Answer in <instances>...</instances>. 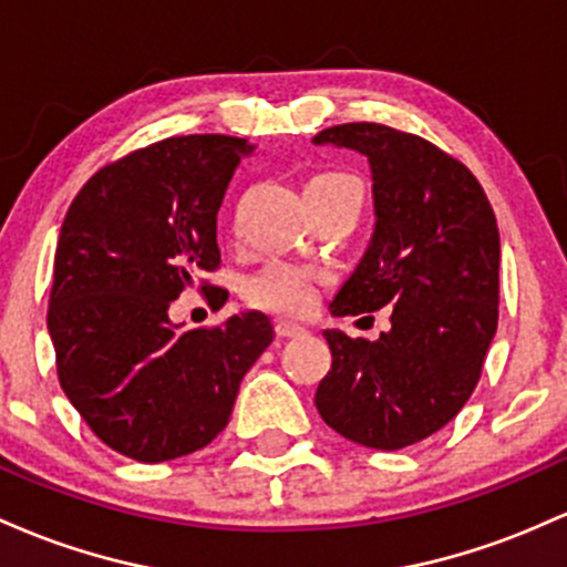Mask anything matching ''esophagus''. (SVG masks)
Segmentation results:
<instances>
[{"label": "esophagus", "instance_id": "obj_1", "mask_svg": "<svg viewBox=\"0 0 567 567\" xmlns=\"http://www.w3.org/2000/svg\"><path fill=\"white\" fill-rule=\"evenodd\" d=\"M308 332V329L302 327V323H291V321H278L276 323V334L278 337H300Z\"/></svg>", "mask_w": 567, "mask_h": 567}]
</instances>
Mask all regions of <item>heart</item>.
<instances>
[{
    "label": "heart",
    "instance_id": "1",
    "mask_svg": "<svg viewBox=\"0 0 567 567\" xmlns=\"http://www.w3.org/2000/svg\"><path fill=\"white\" fill-rule=\"evenodd\" d=\"M332 184V187H351L359 193V184L346 174H318L308 182V187ZM327 281V270L291 259H272L262 270L254 272L246 281L244 295L254 308L270 310L281 316H302L316 305L318 286Z\"/></svg>",
    "mask_w": 567,
    "mask_h": 567
}]
</instances>
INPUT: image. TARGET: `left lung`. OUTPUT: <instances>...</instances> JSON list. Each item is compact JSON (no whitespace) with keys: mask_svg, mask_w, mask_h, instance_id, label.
I'll use <instances>...</instances> for the list:
<instances>
[{"mask_svg":"<svg viewBox=\"0 0 567 567\" xmlns=\"http://www.w3.org/2000/svg\"><path fill=\"white\" fill-rule=\"evenodd\" d=\"M313 142L367 155L378 216L332 316L393 308L372 342L323 332L332 369L318 383V415L364 447H410L463 410L498 329L493 206L466 165L415 133L346 123Z\"/></svg>","mask_w":567,"mask_h":567,"instance_id":"left-lung-1","label":"left lung"}]
</instances>
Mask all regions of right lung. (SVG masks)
Listing matches in <instances>:
<instances>
[{"label":"right lung","instance_id":"right-lung-1","mask_svg":"<svg viewBox=\"0 0 567 567\" xmlns=\"http://www.w3.org/2000/svg\"><path fill=\"white\" fill-rule=\"evenodd\" d=\"M249 152L221 133L163 138L95 171L61 225L48 308L59 383L93 434L138 463L216 439L276 337L259 310L212 329L168 318L198 272L221 262L216 212Z\"/></svg>","mask_w":567,"mask_h":567}]
</instances>
